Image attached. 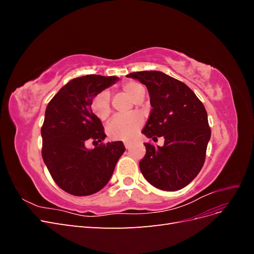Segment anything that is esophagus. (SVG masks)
Masks as SVG:
<instances>
[{
	"mask_svg": "<svg viewBox=\"0 0 254 254\" xmlns=\"http://www.w3.org/2000/svg\"><path fill=\"white\" fill-rule=\"evenodd\" d=\"M124 145H125V147L127 149H129V147H130V143L129 142H124Z\"/></svg>",
	"mask_w": 254,
	"mask_h": 254,
	"instance_id": "1",
	"label": "esophagus"
}]
</instances>
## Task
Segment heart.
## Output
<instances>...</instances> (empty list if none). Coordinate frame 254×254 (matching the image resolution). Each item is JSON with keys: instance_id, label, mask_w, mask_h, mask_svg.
<instances>
[{"instance_id": "heart-1", "label": "heart", "mask_w": 254, "mask_h": 254, "mask_svg": "<svg viewBox=\"0 0 254 254\" xmlns=\"http://www.w3.org/2000/svg\"><path fill=\"white\" fill-rule=\"evenodd\" d=\"M122 91L134 103L143 101L145 96V88L136 81L125 82L122 86ZM91 109L99 120L105 121L108 119L111 113L109 94L107 92L98 93L91 103ZM142 123V118L137 114L129 117H115L107 126V133L112 140L130 141L141 128Z\"/></svg>"}]
</instances>
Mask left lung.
Here are the masks:
<instances>
[{
  "instance_id": "obj_1",
  "label": "left lung",
  "mask_w": 254,
  "mask_h": 254,
  "mask_svg": "<svg viewBox=\"0 0 254 254\" xmlns=\"http://www.w3.org/2000/svg\"><path fill=\"white\" fill-rule=\"evenodd\" d=\"M145 84L150 96L149 119L142 133L163 146L145 143L140 170L151 186L163 190L187 187L201 171L211 129L203 104L186 83L159 71L127 75Z\"/></svg>"
}]
</instances>
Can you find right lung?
Returning a JSON list of instances; mask_svg holds the SVG:
<instances>
[{"instance_id": "add662e5", "label": "right lung", "mask_w": 254, "mask_h": 254, "mask_svg": "<svg viewBox=\"0 0 254 254\" xmlns=\"http://www.w3.org/2000/svg\"><path fill=\"white\" fill-rule=\"evenodd\" d=\"M118 80L101 75L74 78L47 107L41 128L42 158L54 181L68 194L88 196L101 190L125 151L121 141L103 143V124L91 109L93 98ZM88 140L101 144L88 150Z\"/></svg>"}]
</instances>
